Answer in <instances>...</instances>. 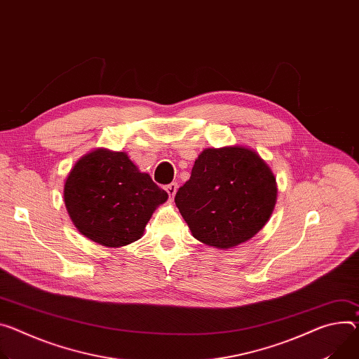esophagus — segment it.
Wrapping results in <instances>:
<instances>
[{"mask_svg":"<svg viewBox=\"0 0 359 359\" xmlns=\"http://www.w3.org/2000/svg\"><path fill=\"white\" fill-rule=\"evenodd\" d=\"M177 187H179V184H177L176 182H173V183H170V184H168V186H166V191L169 193V196H170V198H173V196H175L176 191H177Z\"/></svg>","mask_w":359,"mask_h":359,"instance_id":"esophagus-1","label":"esophagus"}]
</instances>
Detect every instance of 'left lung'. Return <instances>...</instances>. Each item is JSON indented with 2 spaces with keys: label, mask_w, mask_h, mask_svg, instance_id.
<instances>
[{
  "label": "left lung",
  "mask_w": 359,
  "mask_h": 359,
  "mask_svg": "<svg viewBox=\"0 0 359 359\" xmlns=\"http://www.w3.org/2000/svg\"><path fill=\"white\" fill-rule=\"evenodd\" d=\"M175 202L194 238L229 249L265 226L275 208L276 183L266 163L249 149H206Z\"/></svg>",
  "instance_id": "1"
}]
</instances>
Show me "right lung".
<instances>
[{
  "mask_svg": "<svg viewBox=\"0 0 359 359\" xmlns=\"http://www.w3.org/2000/svg\"><path fill=\"white\" fill-rule=\"evenodd\" d=\"M166 201L168 193L126 153L106 149L80 158L64 186V202L77 229L109 248L140 239L154 209Z\"/></svg>",
  "mask_w": 359,
  "mask_h": 359,
  "instance_id": "obj_1",
  "label": "right lung"
}]
</instances>
